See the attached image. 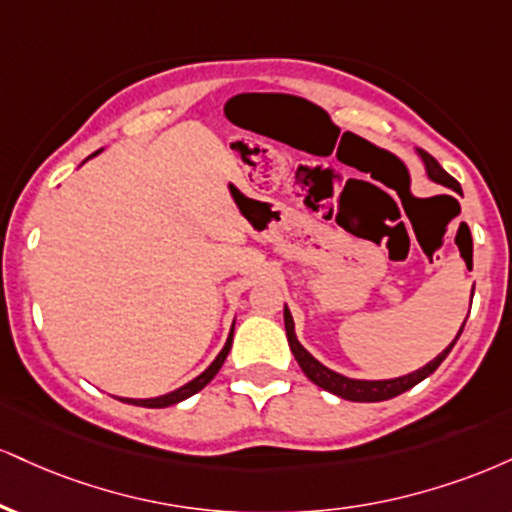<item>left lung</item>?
Wrapping results in <instances>:
<instances>
[{
    "instance_id": "8db88e82",
    "label": "left lung",
    "mask_w": 512,
    "mask_h": 512,
    "mask_svg": "<svg viewBox=\"0 0 512 512\" xmlns=\"http://www.w3.org/2000/svg\"><path fill=\"white\" fill-rule=\"evenodd\" d=\"M417 157L422 159L424 164V171H427V176L432 178L434 183H441V186L455 190V193L463 195V190H460V183L455 181L451 174H446L443 171V166L436 162V159L429 155V152L420 150V147H415ZM472 303V300H470ZM467 322V319H465ZM465 322L460 326V331L455 334V338L451 343H448V348H443L439 355L434 357V360H429L427 365L415 369V372L410 374H403V377H393V379H353V377H346V374L341 372H334V369H329L322 362L317 360L315 355L307 350L303 343L298 341V336H295V322H293V315L291 310H288V305H283V324H286V336H288V346L293 350V357L298 360L300 369L305 372V377L310 381H315L319 389L334 393L338 398H346V400H353V403H379V400H389V398H396L400 393H405L408 389H412L415 384H420L429 377V374L436 372V367L441 365L443 360H446V355L451 353L455 341H458L460 334H463L465 329Z\"/></svg>"
}]
</instances>
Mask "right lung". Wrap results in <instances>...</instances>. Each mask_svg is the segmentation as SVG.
I'll use <instances>...</instances> for the list:
<instances>
[{
    "mask_svg": "<svg viewBox=\"0 0 512 512\" xmlns=\"http://www.w3.org/2000/svg\"><path fill=\"white\" fill-rule=\"evenodd\" d=\"M100 152H102V150H97L95 155H90L88 159L97 157V155H100ZM233 326H236V322L231 324L229 338H226L224 348L219 350V355L214 357L212 362H209V367L205 369V372H200V374H197V377H195V379H190L188 384L178 386V389L169 391V393H164V396H155V398H119V400H123V403H128V405H140V408H169V405H176V403H181V400H186V398H190V396H195L197 391H202V389H205V386L209 384V381H212L214 377H217V372H219V369H221V365H224L226 355H229V350H231V341H233Z\"/></svg>",
    "mask_w": 512,
    "mask_h": 512,
    "instance_id": "add662e5",
    "label": "right lung"
}]
</instances>
